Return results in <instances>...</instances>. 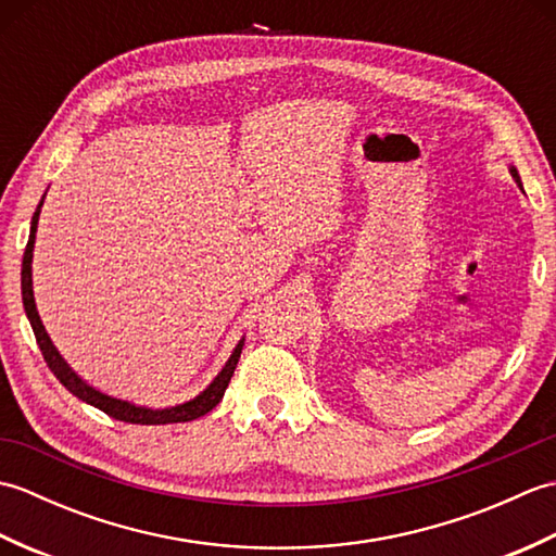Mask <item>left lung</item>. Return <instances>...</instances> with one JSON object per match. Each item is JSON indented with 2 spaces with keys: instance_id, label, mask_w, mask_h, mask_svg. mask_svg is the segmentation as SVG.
<instances>
[{
  "instance_id": "8db88e82",
  "label": "left lung",
  "mask_w": 556,
  "mask_h": 556,
  "mask_svg": "<svg viewBox=\"0 0 556 556\" xmlns=\"http://www.w3.org/2000/svg\"><path fill=\"white\" fill-rule=\"evenodd\" d=\"M509 172H511V176H514V181H516V186L518 188H521V191H523V184H521V176H518V172H516V167H509ZM526 193V191H523Z\"/></svg>"
}]
</instances>
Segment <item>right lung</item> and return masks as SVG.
<instances>
[{
  "instance_id": "1",
  "label": "right lung",
  "mask_w": 556,
  "mask_h": 556,
  "mask_svg": "<svg viewBox=\"0 0 556 556\" xmlns=\"http://www.w3.org/2000/svg\"><path fill=\"white\" fill-rule=\"evenodd\" d=\"M45 203V198L40 200L38 210H35L33 222H30V236H28V245H26V253H23V265H21V299H23V311H26L30 327H33V334L35 341H38V346L42 351V358L47 363V368L54 372V377L59 382H62L71 394L78 396L80 401H86V404L100 408L102 413H108L110 418L114 420H124V422H136V425H167V422H188V420H195L200 416H205L212 408H215L224 392H227L231 375L236 370V363L241 358V349H243V339L236 344L233 353L229 356L227 365H224L222 372L212 380L203 392H200L195 399L186 401V404L179 406H172V408H146V406H136V404H128V401L122 399H114L98 392V389H92L90 384H86L80 380V377L68 368L66 361L59 356V351L54 349V344L50 341V334L45 332V325L40 323V315L35 311V299H33V279H30V263H33V243H35V231H38V217H40V207Z\"/></svg>"
}]
</instances>
